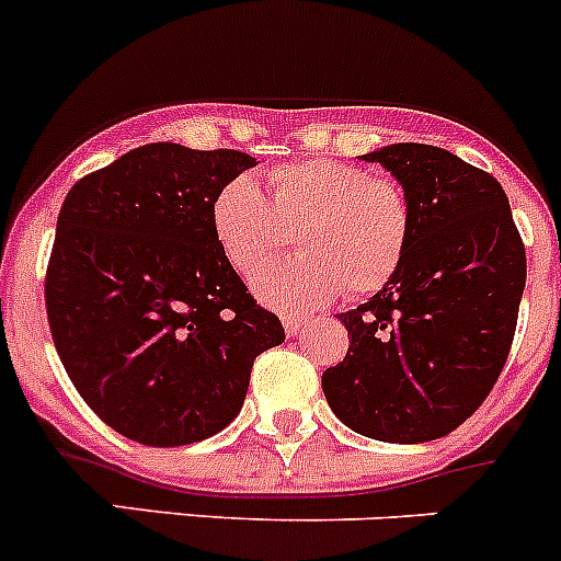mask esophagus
Instances as JSON below:
<instances>
[{"label": "esophagus", "mask_w": 561, "mask_h": 561, "mask_svg": "<svg viewBox=\"0 0 561 561\" xmlns=\"http://www.w3.org/2000/svg\"><path fill=\"white\" fill-rule=\"evenodd\" d=\"M302 324H306V319H300V317H284V330H286V335L302 333Z\"/></svg>", "instance_id": "obj_1"}]
</instances>
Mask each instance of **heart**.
I'll return each instance as SVG.
<instances>
[{
  "instance_id": "obj_1",
  "label": "heart",
  "mask_w": 561,
  "mask_h": 561,
  "mask_svg": "<svg viewBox=\"0 0 561 561\" xmlns=\"http://www.w3.org/2000/svg\"><path fill=\"white\" fill-rule=\"evenodd\" d=\"M266 181L270 197L253 175H233L209 209L217 248L239 275H253L296 231L301 253L253 277L266 306L302 313L344 289L369 297L402 272L415 233L402 181L330 157L277 164Z\"/></svg>"
}]
</instances>
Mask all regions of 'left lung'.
<instances>
[{"label":"left lung","mask_w":561,"mask_h":561,"mask_svg":"<svg viewBox=\"0 0 561 561\" xmlns=\"http://www.w3.org/2000/svg\"><path fill=\"white\" fill-rule=\"evenodd\" d=\"M404 186L415 233L402 272L341 313L350 350L322 375L330 410L388 444L471 419L499 380L526 286V248L499 181L455 153L399 142L366 153Z\"/></svg>","instance_id":"8db88e82"}]
</instances>
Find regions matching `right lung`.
Wrapping results in <instances>:
<instances>
[{
    "mask_svg": "<svg viewBox=\"0 0 561 561\" xmlns=\"http://www.w3.org/2000/svg\"><path fill=\"white\" fill-rule=\"evenodd\" d=\"M250 153L151 142L66 195L46 266V317L79 397L142 446H186L242 410L253 360L284 344L220 253L211 197Z\"/></svg>",
    "mask_w": 561,
    "mask_h": 561,
    "instance_id": "obj_1",
    "label": "right lung"
}]
</instances>
